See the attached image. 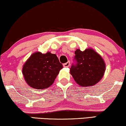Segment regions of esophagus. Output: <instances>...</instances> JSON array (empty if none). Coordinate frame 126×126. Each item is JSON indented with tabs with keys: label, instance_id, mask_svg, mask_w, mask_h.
<instances>
[{
	"label": "esophagus",
	"instance_id": "1",
	"mask_svg": "<svg viewBox=\"0 0 126 126\" xmlns=\"http://www.w3.org/2000/svg\"><path fill=\"white\" fill-rule=\"evenodd\" d=\"M70 61H67V63H63V66H64V67H69V66H70Z\"/></svg>",
	"mask_w": 126,
	"mask_h": 126
}]
</instances>
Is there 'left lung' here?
<instances>
[{
	"label": "left lung",
	"instance_id": "obj_1",
	"mask_svg": "<svg viewBox=\"0 0 126 126\" xmlns=\"http://www.w3.org/2000/svg\"><path fill=\"white\" fill-rule=\"evenodd\" d=\"M74 63L70 69L75 81L81 86H89L98 82L105 72V63L101 56L92 49L75 51Z\"/></svg>",
	"mask_w": 126,
	"mask_h": 126
}]
</instances>
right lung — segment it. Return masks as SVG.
I'll list each match as a JSON object with an SVG mask.
<instances>
[{
    "label": "right lung",
    "instance_id": "obj_1",
    "mask_svg": "<svg viewBox=\"0 0 126 126\" xmlns=\"http://www.w3.org/2000/svg\"><path fill=\"white\" fill-rule=\"evenodd\" d=\"M63 67L55 54L36 52L26 61L22 71L25 81L31 87L44 89L53 84Z\"/></svg>",
    "mask_w": 126,
    "mask_h": 126
}]
</instances>
